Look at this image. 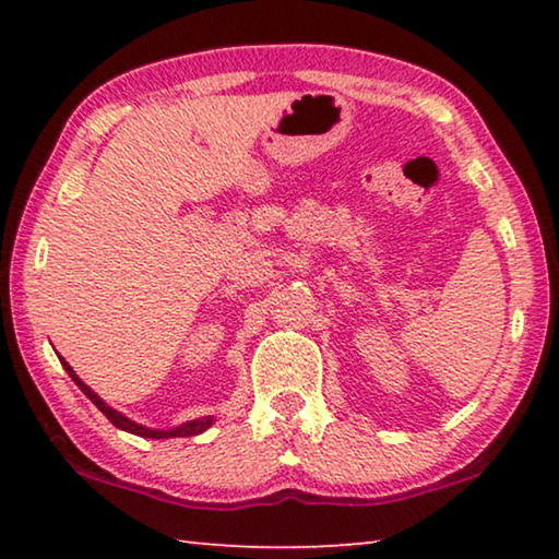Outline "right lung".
I'll use <instances>...</instances> for the list:
<instances>
[{
    "mask_svg": "<svg viewBox=\"0 0 559 559\" xmlns=\"http://www.w3.org/2000/svg\"><path fill=\"white\" fill-rule=\"evenodd\" d=\"M61 365H63V370L71 374V380L81 386V392L88 396V400L98 406V409L108 416V421L112 424V427H118V429H122V431H130V433H138V437H145V439H173V437H194V433H202L204 429H210L212 427V419L210 416H204V419H194V421H187V424H182V427H177V429H169V431H157V429H147V427H140V424H135V421H130L128 416H122V414H118L116 409H112V406H108L106 402L100 400V396L91 390L88 384H83L81 380H79V374H75L73 370H71V365L66 362V359L61 357Z\"/></svg>",
    "mask_w": 559,
    "mask_h": 559,
    "instance_id": "1",
    "label": "right lung"
}]
</instances>
